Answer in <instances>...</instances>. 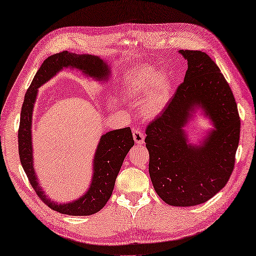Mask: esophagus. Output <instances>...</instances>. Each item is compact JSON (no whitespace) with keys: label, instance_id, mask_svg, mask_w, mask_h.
I'll list each match as a JSON object with an SVG mask.
<instances>
[{"label":"esophagus","instance_id":"obj_1","mask_svg":"<svg viewBox=\"0 0 256 256\" xmlns=\"http://www.w3.org/2000/svg\"><path fill=\"white\" fill-rule=\"evenodd\" d=\"M133 140L138 144H142L144 142V134L140 129L133 130Z\"/></svg>","mask_w":256,"mask_h":256}]
</instances>
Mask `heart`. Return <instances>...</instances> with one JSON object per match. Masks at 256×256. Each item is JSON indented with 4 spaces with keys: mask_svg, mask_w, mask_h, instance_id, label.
I'll list each match as a JSON object with an SVG mask.
<instances>
[{
    "mask_svg": "<svg viewBox=\"0 0 256 256\" xmlns=\"http://www.w3.org/2000/svg\"><path fill=\"white\" fill-rule=\"evenodd\" d=\"M171 92V80L166 72L152 68H140L130 72L123 81V92L130 100H138L140 112L147 118H155L166 106Z\"/></svg>",
    "mask_w": 256,
    "mask_h": 256,
    "instance_id": "obj_1",
    "label": "heart"
}]
</instances>
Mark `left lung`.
<instances>
[{
	"label": "left lung",
	"instance_id": "1",
	"mask_svg": "<svg viewBox=\"0 0 256 256\" xmlns=\"http://www.w3.org/2000/svg\"><path fill=\"white\" fill-rule=\"evenodd\" d=\"M188 70L162 114L146 129L149 174L156 194L166 204L194 206L220 192L234 171L240 120L229 84L204 52L178 51ZM196 108L211 120L212 130L200 144L184 130Z\"/></svg>",
	"mask_w": 256,
	"mask_h": 256
}]
</instances>
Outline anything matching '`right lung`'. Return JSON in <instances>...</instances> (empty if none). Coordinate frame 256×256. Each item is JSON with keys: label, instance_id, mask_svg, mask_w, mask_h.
I'll list each match as a JSON object with an SVG mask.
<instances>
[{"label": "right lung", "instance_id": "1", "mask_svg": "<svg viewBox=\"0 0 256 256\" xmlns=\"http://www.w3.org/2000/svg\"><path fill=\"white\" fill-rule=\"evenodd\" d=\"M77 68L84 76L96 81H107L110 68L99 56L75 54L68 51L48 57L28 88L22 106L18 129V154L20 164L30 184L40 200L48 208L68 216H90L101 210L110 198L116 176L125 157L134 144L130 127L109 131L103 134L96 146L92 162V177L88 190L83 196L68 203H58L44 194L40 186L33 164L32 114L38 88L56 76L62 68Z\"/></svg>", "mask_w": 256, "mask_h": 256}]
</instances>
